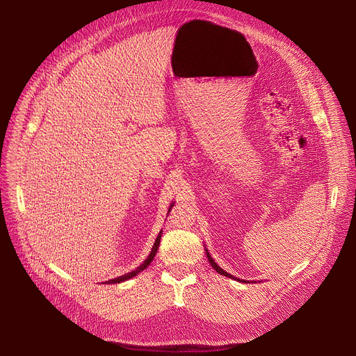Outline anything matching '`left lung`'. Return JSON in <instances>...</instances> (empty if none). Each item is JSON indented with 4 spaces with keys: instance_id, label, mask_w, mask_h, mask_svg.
<instances>
[{
    "instance_id": "obj_1",
    "label": "left lung",
    "mask_w": 356,
    "mask_h": 356,
    "mask_svg": "<svg viewBox=\"0 0 356 356\" xmlns=\"http://www.w3.org/2000/svg\"><path fill=\"white\" fill-rule=\"evenodd\" d=\"M207 259H209V262H210V265H211V268H213V269H216V272H218V273H220V275H223V276H227V277H233V276H232V275H229V273H227V272H225V270H223V269H222V268H219V266H218V265H216V264H215V260H213V259H211V257H210V254H209V252H207ZM233 279H236V280H239V279H238V277H233Z\"/></svg>"
}]
</instances>
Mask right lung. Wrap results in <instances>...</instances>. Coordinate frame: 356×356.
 Wrapping results in <instances>:
<instances>
[{"mask_svg": "<svg viewBox=\"0 0 356 356\" xmlns=\"http://www.w3.org/2000/svg\"><path fill=\"white\" fill-rule=\"evenodd\" d=\"M170 207H172V206H170ZM169 211H170V210H169ZM160 239H161V232H160L159 236H157V239H156V242H154V245H153V249H152L149 257H147V259L145 260V262L141 264L136 270H131V272H129V273H126V275H123V276H118V277H115V279H111V280H108V282H106V283H120V282H123V280H127V279L134 277L138 272L145 270V269L152 264V260L154 259V256H156V253H157V249H159V245H160Z\"/></svg>", "mask_w": 356, "mask_h": 356, "instance_id": "1", "label": "right lung"}]
</instances>
